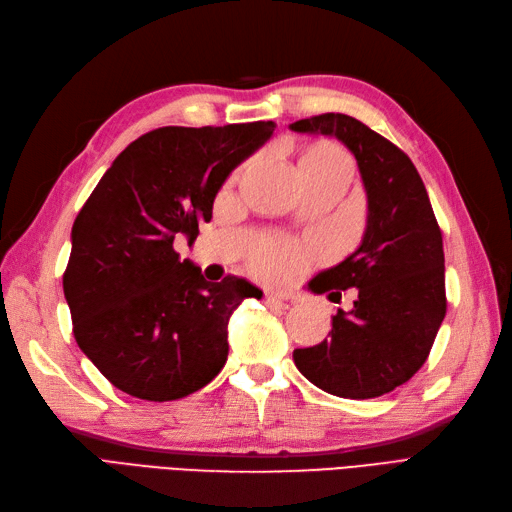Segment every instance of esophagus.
Wrapping results in <instances>:
<instances>
[{
  "label": "esophagus",
  "mask_w": 512,
  "mask_h": 512,
  "mask_svg": "<svg viewBox=\"0 0 512 512\" xmlns=\"http://www.w3.org/2000/svg\"><path fill=\"white\" fill-rule=\"evenodd\" d=\"M294 303L290 298H279V296H266V305L268 307H279V309H287Z\"/></svg>",
  "instance_id": "esophagus-1"
}]
</instances>
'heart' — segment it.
<instances>
[{"mask_svg": "<svg viewBox=\"0 0 512 512\" xmlns=\"http://www.w3.org/2000/svg\"><path fill=\"white\" fill-rule=\"evenodd\" d=\"M300 173L326 175V173H350L348 157L335 142H318L309 147L298 162ZM307 264V253L290 242H268L253 257V268L268 279H283L298 272Z\"/></svg>", "mask_w": 512, "mask_h": 512, "instance_id": "1", "label": "heart"}]
</instances>
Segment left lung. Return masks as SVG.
Returning <instances> with one entry per match:
<instances>
[{
  "instance_id": "8db88e82",
  "label": "left lung",
  "mask_w": 512,
  "mask_h": 512,
  "mask_svg": "<svg viewBox=\"0 0 512 512\" xmlns=\"http://www.w3.org/2000/svg\"><path fill=\"white\" fill-rule=\"evenodd\" d=\"M290 127L342 140L368 194L359 248L309 283L316 294L355 287L359 298L350 311L333 316L331 339L296 348L294 363L333 396L378 398L422 368L445 318L441 229L409 155L374 129L335 112Z\"/></svg>"
}]
</instances>
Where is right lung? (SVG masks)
Instances as JSON below:
<instances>
[{
  "instance_id": "1",
  "label": "right lung",
  "mask_w": 512,
  "mask_h": 512,
  "mask_svg": "<svg viewBox=\"0 0 512 512\" xmlns=\"http://www.w3.org/2000/svg\"><path fill=\"white\" fill-rule=\"evenodd\" d=\"M272 121L160 127L116 157L77 214L62 287L84 355L129 396L168 402L214 381L227 363V324L261 290L220 283L179 259L231 170L274 131Z\"/></svg>"
}]
</instances>
